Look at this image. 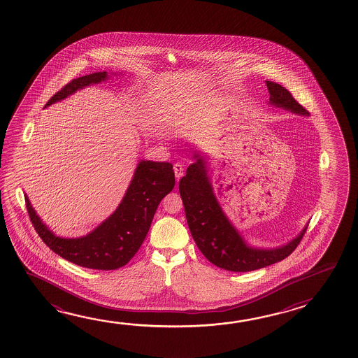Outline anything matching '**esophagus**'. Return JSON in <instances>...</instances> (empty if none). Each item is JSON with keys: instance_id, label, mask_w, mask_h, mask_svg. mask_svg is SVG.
<instances>
[{"instance_id": "obj_1", "label": "esophagus", "mask_w": 358, "mask_h": 358, "mask_svg": "<svg viewBox=\"0 0 358 358\" xmlns=\"http://www.w3.org/2000/svg\"><path fill=\"white\" fill-rule=\"evenodd\" d=\"M173 171H175V176H176V180L178 181L182 176H183V166L181 164H175L173 166Z\"/></svg>"}]
</instances>
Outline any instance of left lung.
Returning a JSON list of instances; mask_svg holds the SVG:
<instances>
[{
    "instance_id": "1",
    "label": "left lung",
    "mask_w": 358,
    "mask_h": 358,
    "mask_svg": "<svg viewBox=\"0 0 358 358\" xmlns=\"http://www.w3.org/2000/svg\"><path fill=\"white\" fill-rule=\"evenodd\" d=\"M266 83L271 105L297 115H308V111L293 99L288 90L278 83ZM194 159L197 161L188 166L186 176L180 181V194L191 235L199 251L211 264L232 272H248L280 262L296 250L306 229L285 246L270 250L247 246L217 202L207 176L205 159L199 157V153L194 155Z\"/></svg>"
}]
</instances>
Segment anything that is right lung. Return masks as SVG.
Instances as JSON below:
<instances>
[{"instance_id": "obj_1", "label": "right lung", "mask_w": 358, "mask_h": 358, "mask_svg": "<svg viewBox=\"0 0 358 358\" xmlns=\"http://www.w3.org/2000/svg\"><path fill=\"white\" fill-rule=\"evenodd\" d=\"M107 78L105 71L73 78L53 94L46 106L64 100L80 88ZM172 169L173 166L170 162L141 161L117 210L91 234L80 238H61L53 235L36 215L24 194L29 220L41 240L61 257L86 268L116 270L129 264L140 250L159 202L175 187V172Z\"/></svg>"}]
</instances>
